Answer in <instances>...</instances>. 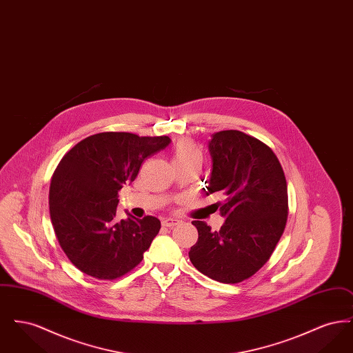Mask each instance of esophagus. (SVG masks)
Listing matches in <instances>:
<instances>
[{
	"mask_svg": "<svg viewBox=\"0 0 353 353\" xmlns=\"http://www.w3.org/2000/svg\"><path fill=\"white\" fill-rule=\"evenodd\" d=\"M179 223H180V221L174 219H163V222H161V225L164 228H173V226H177Z\"/></svg>",
	"mask_w": 353,
	"mask_h": 353,
	"instance_id": "1",
	"label": "esophagus"
}]
</instances>
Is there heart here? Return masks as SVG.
I'll return each instance as SVG.
<instances>
[{"label":"heart","instance_id":"heart-1","mask_svg":"<svg viewBox=\"0 0 353 353\" xmlns=\"http://www.w3.org/2000/svg\"><path fill=\"white\" fill-rule=\"evenodd\" d=\"M172 159L176 167L185 164L201 165L202 152L190 139H180L173 147Z\"/></svg>","mask_w":353,"mask_h":353}]
</instances>
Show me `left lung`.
<instances>
[{
  "label": "left lung",
  "mask_w": 353,
  "mask_h": 353,
  "mask_svg": "<svg viewBox=\"0 0 353 353\" xmlns=\"http://www.w3.org/2000/svg\"><path fill=\"white\" fill-rule=\"evenodd\" d=\"M213 168L206 196L221 193L214 203L225 219L219 232L203 221L192 223L199 241L189 258L203 275L222 283L249 279L271 256L288 216L285 172L275 153L250 134L219 131L209 141Z\"/></svg>",
  "instance_id": "1"
}]
</instances>
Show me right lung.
I'll list each match as a JSON object with an SVG mask.
<instances>
[{
    "label": "right lung",
    "instance_id": "add662e5",
    "mask_svg": "<svg viewBox=\"0 0 353 353\" xmlns=\"http://www.w3.org/2000/svg\"><path fill=\"white\" fill-rule=\"evenodd\" d=\"M169 143L168 136L101 132L62 157L51 177L50 219L62 250L77 269L114 281L141 262L160 221L152 216L115 221L118 193L134 181L148 156Z\"/></svg>",
    "mask_w": 353,
    "mask_h": 353
}]
</instances>
